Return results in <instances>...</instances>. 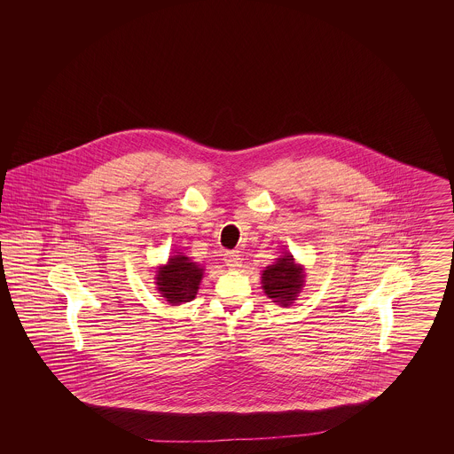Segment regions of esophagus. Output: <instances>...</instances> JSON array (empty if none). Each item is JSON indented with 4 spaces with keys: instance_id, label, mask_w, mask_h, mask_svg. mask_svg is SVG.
Instances as JSON below:
<instances>
[{
    "instance_id": "esophagus-1",
    "label": "esophagus",
    "mask_w": 454,
    "mask_h": 454,
    "mask_svg": "<svg viewBox=\"0 0 454 454\" xmlns=\"http://www.w3.org/2000/svg\"><path fill=\"white\" fill-rule=\"evenodd\" d=\"M224 262L230 269H239L241 267V257L238 255V252H226L224 254Z\"/></svg>"
}]
</instances>
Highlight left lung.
Listing matches in <instances>:
<instances>
[{
	"instance_id": "1",
	"label": "left lung",
	"mask_w": 454,
	"mask_h": 454,
	"mask_svg": "<svg viewBox=\"0 0 454 454\" xmlns=\"http://www.w3.org/2000/svg\"><path fill=\"white\" fill-rule=\"evenodd\" d=\"M304 284V272L291 254H284L276 263L262 272V287L265 294L281 306H289L298 298Z\"/></svg>"
}]
</instances>
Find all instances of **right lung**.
Instances as JSON below:
<instances>
[{
  "label": "right lung",
  "mask_w": 454,
  "mask_h": 454,
  "mask_svg": "<svg viewBox=\"0 0 454 454\" xmlns=\"http://www.w3.org/2000/svg\"><path fill=\"white\" fill-rule=\"evenodd\" d=\"M204 269L185 255H172L167 265L156 270V286L160 294L170 304L192 301L199 291Z\"/></svg>",
  "instance_id": "obj_1"
}]
</instances>
